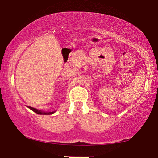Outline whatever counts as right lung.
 Listing matches in <instances>:
<instances>
[{"mask_svg": "<svg viewBox=\"0 0 158 158\" xmlns=\"http://www.w3.org/2000/svg\"><path fill=\"white\" fill-rule=\"evenodd\" d=\"M29 108L31 110H32L34 112L36 113L37 114H39V115H51V114H53V113L56 112V111H53V112H43L42 111H40V110H38L35 108H33V107H31V106H29Z\"/></svg>", "mask_w": 158, "mask_h": 158, "instance_id": "add662e5", "label": "right lung"}]
</instances>
